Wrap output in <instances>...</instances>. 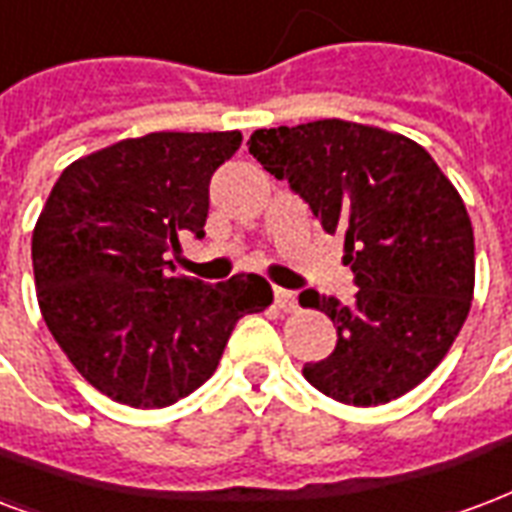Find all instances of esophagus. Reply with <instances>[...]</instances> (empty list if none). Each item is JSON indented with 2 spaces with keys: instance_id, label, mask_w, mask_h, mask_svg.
Masks as SVG:
<instances>
[{
  "instance_id": "34e87169",
  "label": "esophagus",
  "mask_w": 512,
  "mask_h": 512,
  "mask_svg": "<svg viewBox=\"0 0 512 512\" xmlns=\"http://www.w3.org/2000/svg\"><path fill=\"white\" fill-rule=\"evenodd\" d=\"M275 305L283 310V313H294L297 310V297L286 291V288H275Z\"/></svg>"
}]
</instances>
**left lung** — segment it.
I'll list each match as a JSON object with an SVG mask.
<instances>
[{"mask_svg":"<svg viewBox=\"0 0 512 512\" xmlns=\"http://www.w3.org/2000/svg\"><path fill=\"white\" fill-rule=\"evenodd\" d=\"M248 151L345 240L356 302L302 291L337 329L302 375L343 405L375 407L416 388L451 351L475 288V237L459 191L429 153L378 126L324 118L256 129Z\"/></svg>","mask_w":512,"mask_h":512,"instance_id":"8db88e82","label":"left lung"}]
</instances>
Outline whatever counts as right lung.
Masks as SVG:
<instances>
[{"mask_svg":"<svg viewBox=\"0 0 512 512\" xmlns=\"http://www.w3.org/2000/svg\"><path fill=\"white\" fill-rule=\"evenodd\" d=\"M240 132H153L72 161L32 234L37 302L72 367L105 397L167 407L218 367L242 315L272 305L270 283L175 278L180 232L205 237L210 178Z\"/></svg>","mask_w":512,"mask_h":512,"instance_id":"add662e5","label":"right lung"}]
</instances>
